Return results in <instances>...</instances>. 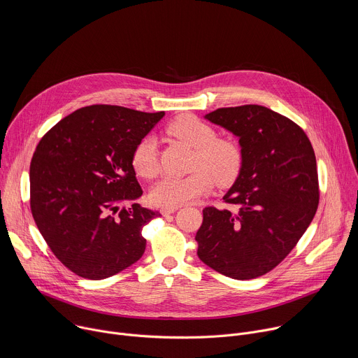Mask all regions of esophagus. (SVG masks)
I'll return each instance as SVG.
<instances>
[{
	"label": "esophagus",
	"mask_w": 358,
	"mask_h": 358,
	"mask_svg": "<svg viewBox=\"0 0 358 358\" xmlns=\"http://www.w3.org/2000/svg\"><path fill=\"white\" fill-rule=\"evenodd\" d=\"M177 210H178V207H163V208H162V214H163L164 217H167V215H170V214H174Z\"/></svg>",
	"instance_id": "esophagus-1"
}]
</instances>
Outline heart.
<instances>
[{
	"label": "heart",
	"mask_w": 358,
	"mask_h": 358,
	"mask_svg": "<svg viewBox=\"0 0 358 358\" xmlns=\"http://www.w3.org/2000/svg\"><path fill=\"white\" fill-rule=\"evenodd\" d=\"M166 131L195 150L192 173L188 176H164L150 191L151 201L162 207H180L207 194L214 181L228 185L236 180L242 169L241 145L231 138H218L217 130L194 115L177 116ZM131 166L137 176L152 178L159 173L156 140L147 136L134 147Z\"/></svg>",
	"instance_id": "b5f03b06"
}]
</instances>
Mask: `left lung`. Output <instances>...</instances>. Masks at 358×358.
I'll return each mask as SVG.
<instances>
[{"label":"left lung","mask_w":358,"mask_h":358,"mask_svg":"<svg viewBox=\"0 0 358 358\" xmlns=\"http://www.w3.org/2000/svg\"><path fill=\"white\" fill-rule=\"evenodd\" d=\"M203 117L239 138L243 162L224 195L234 210H202L196 255L232 279L262 276L287 257L316 214L312 143L290 119L259 105L221 108Z\"/></svg>","instance_id":"1"}]
</instances>
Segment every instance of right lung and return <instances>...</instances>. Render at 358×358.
<instances>
[{"label":"right lung","instance_id":"1","mask_svg":"<svg viewBox=\"0 0 358 358\" xmlns=\"http://www.w3.org/2000/svg\"><path fill=\"white\" fill-rule=\"evenodd\" d=\"M163 116L93 105L58 122L36 145L32 217L50 250L78 276L106 279L143 257L141 229L160 213L119 206L143 194L131 155Z\"/></svg>","mask_w":358,"mask_h":358}]
</instances>
